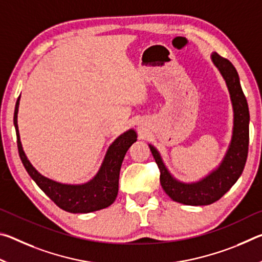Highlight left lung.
<instances>
[{"label": "left lung", "instance_id": "8db88e82", "mask_svg": "<svg viewBox=\"0 0 262 262\" xmlns=\"http://www.w3.org/2000/svg\"><path fill=\"white\" fill-rule=\"evenodd\" d=\"M212 63L220 70L227 83L233 107V132L229 149L220 166L201 180L183 183L172 176L164 164L161 154L149 144L151 154L161 171V185L172 200L187 206H207L216 202L236 184L243 173L248 152V113L247 100L242 90L236 68L228 59L217 53L211 54Z\"/></svg>", "mask_w": 262, "mask_h": 262}]
</instances>
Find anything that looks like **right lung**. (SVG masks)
<instances>
[{
	"instance_id": "obj_1",
	"label": "right lung",
	"mask_w": 262,
	"mask_h": 262,
	"mask_svg": "<svg viewBox=\"0 0 262 262\" xmlns=\"http://www.w3.org/2000/svg\"><path fill=\"white\" fill-rule=\"evenodd\" d=\"M19 99L20 96L17 99L14 114L17 147H18L21 163L31 178L39 186V188L61 209L73 212V214H86V212L104 209L112 205L118 195L121 164L127 150L134 142H136V132L134 129H129L121 134L118 139H115L105 155L99 171L88 183L79 185L61 184L39 173L26 157L23 147H21L18 125H17Z\"/></svg>"
}]
</instances>
